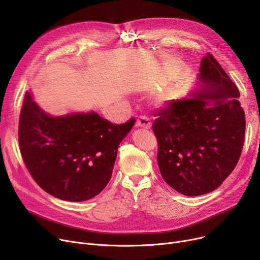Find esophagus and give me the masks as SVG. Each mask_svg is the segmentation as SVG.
I'll use <instances>...</instances> for the list:
<instances>
[{"label":"esophagus","instance_id":"obj_1","mask_svg":"<svg viewBox=\"0 0 260 260\" xmlns=\"http://www.w3.org/2000/svg\"><path fill=\"white\" fill-rule=\"evenodd\" d=\"M136 126L137 127H142L145 129H149L152 126V123L149 121V119L145 116H141L138 118L137 122H136Z\"/></svg>","mask_w":260,"mask_h":260}]
</instances>
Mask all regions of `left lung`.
Instances as JSON below:
<instances>
[{
  "label": "left lung",
  "instance_id": "left-lung-1",
  "mask_svg": "<svg viewBox=\"0 0 260 260\" xmlns=\"http://www.w3.org/2000/svg\"><path fill=\"white\" fill-rule=\"evenodd\" d=\"M200 63L195 90L154 113L161 176L185 196L208 194L225 180L239 160L245 132L238 88L212 54Z\"/></svg>",
  "mask_w": 260,
  "mask_h": 260
}]
</instances>
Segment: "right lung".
Wrapping results in <instances>:
<instances>
[{
  "instance_id": "right-lung-1",
  "label": "right lung",
  "mask_w": 260,
  "mask_h": 260,
  "mask_svg": "<svg viewBox=\"0 0 260 260\" xmlns=\"http://www.w3.org/2000/svg\"><path fill=\"white\" fill-rule=\"evenodd\" d=\"M135 124H113L97 113L51 116L27 91L19 142L25 165L48 194L66 201L97 196L111 180L118 147Z\"/></svg>"
}]
</instances>
